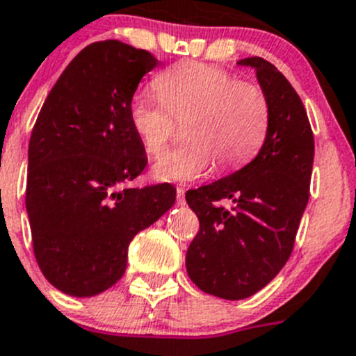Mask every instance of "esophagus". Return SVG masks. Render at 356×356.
<instances>
[{
    "mask_svg": "<svg viewBox=\"0 0 356 356\" xmlns=\"http://www.w3.org/2000/svg\"><path fill=\"white\" fill-rule=\"evenodd\" d=\"M184 188H177V205H184L186 200H184Z\"/></svg>",
    "mask_w": 356,
    "mask_h": 356,
    "instance_id": "1",
    "label": "esophagus"
}]
</instances>
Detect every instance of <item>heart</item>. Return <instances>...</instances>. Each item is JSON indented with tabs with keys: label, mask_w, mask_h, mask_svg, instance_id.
Returning <instances> with one entry per match:
<instances>
[{
	"label": "heart",
	"mask_w": 356,
	"mask_h": 356,
	"mask_svg": "<svg viewBox=\"0 0 356 356\" xmlns=\"http://www.w3.org/2000/svg\"><path fill=\"white\" fill-rule=\"evenodd\" d=\"M153 92H137L129 118L144 151L163 153L175 122H184L186 146L153 165L158 181L189 182L213 161L220 170L241 167L257 154L270 127V102L261 86L238 81L226 69L205 62H179L154 79Z\"/></svg>",
	"instance_id": "1"
}]
</instances>
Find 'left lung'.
Returning a JSON list of instances; mask_svg holds the SVG:
<instances>
[{
  "mask_svg": "<svg viewBox=\"0 0 356 356\" xmlns=\"http://www.w3.org/2000/svg\"><path fill=\"white\" fill-rule=\"evenodd\" d=\"M255 71L270 102V127L257 156L240 170L186 193L200 231L186 270L200 291L227 301L254 296L289 261L309 200L315 140L308 115L284 74L261 57L238 60ZM227 197L226 211L215 203Z\"/></svg>",
  "mask_w": 356,
  "mask_h": 356,
  "instance_id": "8db88e82",
  "label": "left lung"
}]
</instances>
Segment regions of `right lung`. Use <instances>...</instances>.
I'll list each match as a JSON object with an SVG mask.
<instances>
[{
	"label": "right lung",
	"mask_w": 356,
	"mask_h": 356,
	"mask_svg": "<svg viewBox=\"0 0 356 356\" xmlns=\"http://www.w3.org/2000/svg\"><path fill=\"white\" fill-rule=\"evenodd\" d=\"M149 51L118 40L83 48L48 94L29 140L26 209L41 273L60 292L92 298L127 270L129 245L175 202L172 184L127 188L146 151L129 104Z\"/></svg>",
	"instance_id": "obj_1"
}]
</instances>
